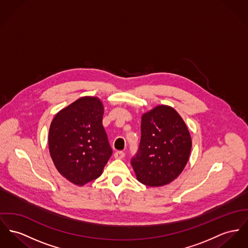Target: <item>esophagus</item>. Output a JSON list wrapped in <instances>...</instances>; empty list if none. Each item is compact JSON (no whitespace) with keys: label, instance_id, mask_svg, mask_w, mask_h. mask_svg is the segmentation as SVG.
Instances as JSON below:
<instances>
[{"label":"esophagus","instance_id":"esophagus-1","mask_svg":"<svg viewBox=\"0 0 248 248\" xmlns=\"http://www.w3.org/2000/svg\"><path fill=\"white\" fill-rule=\"evenodd\" d=\"M114 157L116 158V159H123L124 157H125V153L124 152H122V151H116V153H115V155H114Z\"/></svg>","mask_w":248,"mask_h":248}]
</instances>
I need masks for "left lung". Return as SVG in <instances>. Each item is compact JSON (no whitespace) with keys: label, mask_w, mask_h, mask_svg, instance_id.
<instances>
[{"label":"left lung","mask_w":248,"mask_h":248,"mask_svg":"<svg viewBox=\"0 0 248 248\" xmlns=\"http://www.w3.org/2000/svg\"><path fill=\"white\" fill-rule=\"evenodd\" d=\"M192 149L189 130L179 113L157 105L141 117V142L132 166L136 179L150 187L175 181L187 165Z\"/></svg>","instance_id":"8db88e82"}]
</instances>
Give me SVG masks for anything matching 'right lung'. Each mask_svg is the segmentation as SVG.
<instances>
[{"label": "right lung", "instance_id": "add662e5", "mask_svg": "<svg viewBox=\"0 0 248 248\" xmlns=\"http://www.w3.org/2000/svg\"><path fill=\"white\" fill-rule=\"evenodd\" d=\"M104 107L97 97L85 96L60 110L49 131L50 157L68 182L83 186L96 180L112 155L102 126Z\"/></svg>", "mask_w": 248, "mask_h": 248}]
</instances>
